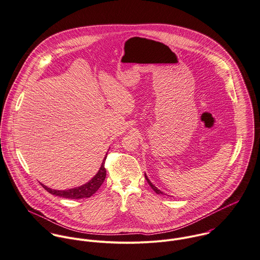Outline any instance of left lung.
<instances>
[{
    "label": "left lung",
    "mask_w": 260,
    "mask_h": 260,
    "mask_svg": "<svg viewBox=\"0 0 260 260\" xmlns=\"http://www.w3.org/2000/svg\"><path fill=\"white\" fill-rule=\"evenodd\" d=\"M145 178H146V180L148 181L149 185L152 187V189H153V190H154V191H155L157 194H164V193H163V192H162L160 189H158V188H157V187H156V186H155V185H154V184H153V183L150 181V179L148 178V176H147L146 174H145Z\"/></svg>",
    "instance_id": "8db88e82"
}]
</instances>
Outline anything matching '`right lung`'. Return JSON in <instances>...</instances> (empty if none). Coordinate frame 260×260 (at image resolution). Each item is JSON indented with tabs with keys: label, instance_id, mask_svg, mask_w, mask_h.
Segmentation results:
<instances>
[{
	"label": "right lung",
	"instance_id": "1",
	"mask_svg": "<svg viewBox=\"0 0 260 260\" xmlns=\"http://www.w3.org/2000/svg\"><path fill=\"white\" fill-rule=\"evenodd\" d=\"M106 157H107V154L104 157V160H103V162L101 164V167L98 170L97 174L89 182H87V183H85L81 186L71 188V189H67V190H56V189H51V188L43 185L42 183H40V184L50 194H53V196H56V197H60V198H64V199H71V200H80V199L90 198L99 189L101 184L104 182V179L106 177V169L104 167Z\"/></svg>",
	"mask_w": 260,
	"mask_h": 260
}]
</instances>
